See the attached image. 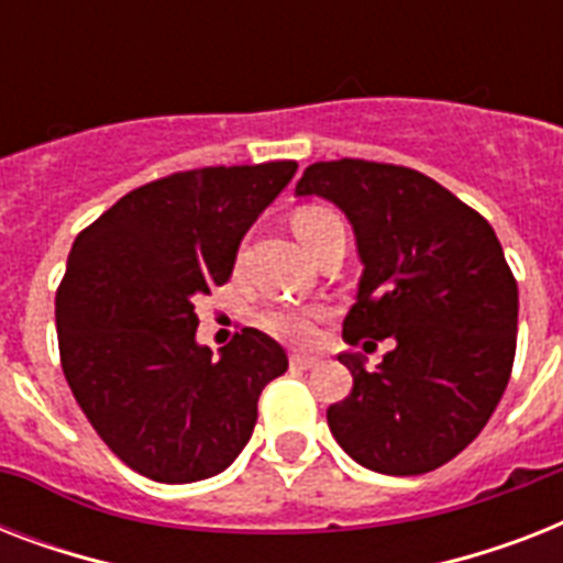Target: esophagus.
Returning <instances> with one entry per match:
<instances>
[{
    "label": "esophagus",
    "mask_w": 563,
    "mask_h": 563,
    "mask_svg": "<svg viewBox=\"0 0 563 563\" xmlns=\"http://www.w3.org/2000/svg\"><path fill=\"white\" fill-rule=\"evenodd\" d=\"M289 365L298 371H309L318 365V356H307V353H291Z\"/></svg>",
    "instance_id": "34e87169"
}]
</instances>
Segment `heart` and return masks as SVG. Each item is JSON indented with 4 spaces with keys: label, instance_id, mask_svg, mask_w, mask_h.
I'll list each match as a JSON object with an SVG mask.
<instances>
[{
    "label": "heart",
    "instance_id": "b5f03b06",
    "mask_svg": "<svg viewBox=\"0 0 563 563\" xmlns=\"http://www.w3.org/2000/svg\"><path fill=\"white\" fill-rule=\"evenodd\" d=\"M342 221L330 207H321V203H307V207H298L295 216H291V228L298 233V239L303 245H312L321 233H324L330 224ZM318 321H321V312L316 309H295V307H280L265 312L263 327L272 335L283 339V342L291 344H312L318 335Z\"/></svg>",
    "mask_w": 563,
    "mask_h": 563
}]
</instances>
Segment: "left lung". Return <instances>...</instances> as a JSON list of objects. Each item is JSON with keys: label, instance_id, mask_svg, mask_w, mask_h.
<instances>
[{"label": "left lung", "instance_id": "1", "mask_svg": "<svg viewBox=\"0 0 563 563\" xmlns=\"http://www.w3.org/2000/svg\"><path fill=\"white\" fill-rule=\"evenodd\" d=\"M351 219L365 272L344 342L391 339L376 371L339 360L353 388L327 423L353 462L388 476L446 464L479 435L517 351V280L497 233L438 180L394 163H312L295 187Z\"/></svg>", "mask_w": 563, "mask_h": 563}]
</instances>
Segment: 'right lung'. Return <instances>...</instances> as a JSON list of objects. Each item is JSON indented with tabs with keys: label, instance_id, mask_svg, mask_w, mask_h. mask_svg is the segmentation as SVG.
I'll return each mask as SVG.
<instances>
[{
	"label": "right lung",
	"instance_id": "add662e5",
	"mask_svg": "<svg viewBox=\"0 0 563 563\" xmlns=\"http://www.w3.org/2000/svg\"><path fill=\"white\" fill-rule=\"evenodd\" d=\"M295 161L207 166L119 198L84 228L55 295L60 368L99 438L154 482L210 479L242 453L289 360L245 327L212 360L195 300L224 286L239 242Z\"/></svg>",
	"mask_w": 563,
	"mask_h": 563
}]
</instances>
